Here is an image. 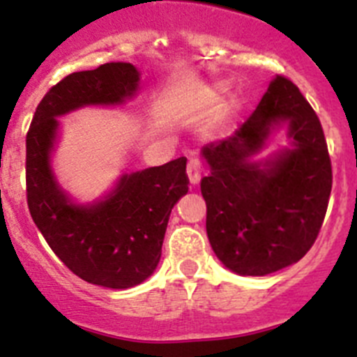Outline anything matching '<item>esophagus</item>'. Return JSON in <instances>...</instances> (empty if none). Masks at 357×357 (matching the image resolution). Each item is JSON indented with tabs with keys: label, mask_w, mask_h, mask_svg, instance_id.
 <instances>
[{
	"label": "esophagus",
	"mask_w": 357,
	"mask_h": 357,
	"mask_svg": "<svg viewBox=\"0 0 357 357\" xmlns=\"http://www.w3.org/2000/svg\"><path fill=\"white\" fill-rule=\"evenodd\" d=\"M202 176V164L198 159H189L188 162V178L193 185H197L200 182Z\"/></svg>",
	"instance_id": "34e87169"
}]
</instances>
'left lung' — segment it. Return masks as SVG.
Segmentation results:
<instances>
[{
    "instance_id": "left-lung-1",
    "label": "left lung",
    "mask_w": 357,
    "mask_h": 357,
    "mask_svg": "<svg viewBox=\"0 0 357 357\" xmlns=\"http://www.w3.org/2000/svg\"><path fill=\"white\" fill-rule=\"evenodd\" d=\"M287 128L289 146L259 158ZM207 238L225 268L261 277L301 261L324 223L333 172L320 119L291 80L277 75L257 109L220 143L202 148Z\"/></svg>"
}]
</instances>
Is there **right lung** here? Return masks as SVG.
I'll list each match as a JSON object with an SVG mask.
<instances>
[{
    "label": "right lung",
    "instance_id": "add662e5",
    "mask_svg": "<svg viewBox=\"0 0 357 357\" xmlns=\"http://www.w3.org/2000/svg\"><path fill=\"white\" fill-rule=\"evenodd\" d=\"M141 73L109 62L68 75L46 93L26 135V197L33 223L56 257L91 284L128 289L155 272L175 204L188 193L185 157L125 172L98 200L80 204L59 184L53 153L59 118L84 107H119L134 100Z\"/></svg>",
    "mask_w": 357,
    "mask_h": 357
}]
</instances>
